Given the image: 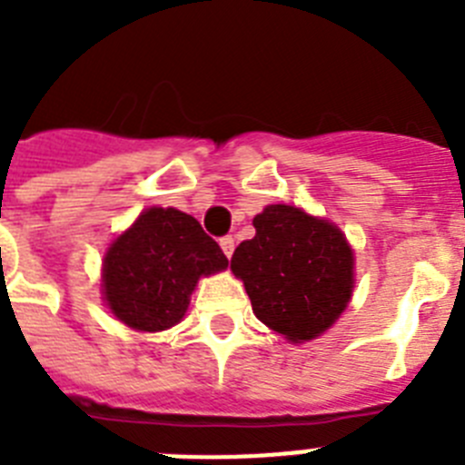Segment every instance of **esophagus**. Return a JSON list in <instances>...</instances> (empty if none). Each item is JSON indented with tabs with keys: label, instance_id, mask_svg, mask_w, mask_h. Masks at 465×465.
Listing matches in <instances>:
<instances>
[{
	"label": "esophagus",
	"instance_id": "esophagus-1",
	"mask_svg": "<svg viewBox=\"0 0 465 465\" xmlns=\"http://www.w3.org/2000/svg\"><path fill=\"white\" fill-rule=\"evenodd\" d=\"M221 249H223V253L225 256H232V252H235V237L232 235H225V237H221Z\"/></svg>",
	"mask_w": 465,
	"mask_h": 465
}]
</instances>
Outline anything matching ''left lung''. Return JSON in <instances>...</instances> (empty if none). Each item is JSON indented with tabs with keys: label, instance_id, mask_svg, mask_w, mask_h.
<instances>
[{
	"label": "left lung",
	"instance_id": "1",
	"mask_svg": "<svg viewBox=\"0 0 465 465\" xmlns=\"http://www.w3.org/2000/svg\"><path fill=\"white\" fill-rule=\"evenodd\" d=\"M256 237L232 253L253 314L291 342L332 326L354 289V253L328 221L289 204H270L253 219Z\"/></svg>",
	"mask_w": 465,
	"mask_h": 465
}]
</instances>
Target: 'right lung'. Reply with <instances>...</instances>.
<instances>
[{"instance_id": "right-lung-1", "label": "right lung", "mask_w": 465, "mask_h": 465, "mask_svg": "<svg viewBox=\"0 0 465 465\" xmlns=\"http://www.w3.org/2000/svg\"><path fill=\"white\" fill-rule=\"evenodd\" d=\"M228 268V258L193 216L146 209L104 258V298L137 331H165L182 322L203 274Z\"/></svg>"}]
</instances>
